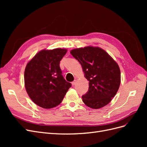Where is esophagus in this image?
Returning <instances> with one entry per match:
<instances>
[{
    "label": "esophagus",
    "mask_w": 147,
    "mask_h": 147,
    "mask_svg": "<svg viewBox=\"0 0 147 147\" xmlns=\"http://www.w3.org/2000/svg\"><path fill=\"white\" fill-rule=\"evenodd\" d=\"M76 83H77V80H74V82H72V86H74V85H75V84H76Z\"/></svg>",
    "instance_id": "34e87169"
}]
</instances>
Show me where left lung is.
Returning a JSON list of instances; mask_svg holds the SVG:
<instances>
[{"mask_svg":"<svg viewBox=\"0 0 147 147\" xmlns=\"http://www.w3.org/2000/svg\"><path fill=\"white\" fill-rule=\"evenodd\" d=\"M83 68L89 81V89L83 102L92 109L107 105L116 95L121 82L118 65L107 53L99 47H87L70 51Z\"/></svg>","mask_w":147,"mask_h":147,"instance_id":"8db88e82","label":"left lung"}]
</instances>
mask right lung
<instances>
[{
  "instance_id": "1",
  "label": "right lung",
  "mask_w": 147,
  "mask_h": 147,
  "mask_svg": "<svg viewBox=\"0 0 147 147\" xmlns=\"http://www.w3.org/2000/svg\"><path fill=\"white\" fill-rule=\"evenodd\" d=\"M67 50H43L28 63L24 71L26 91L35 104L43 109L59 105L72 86L66 82L59 67Z\"/></svg>"
}]
</instances>
